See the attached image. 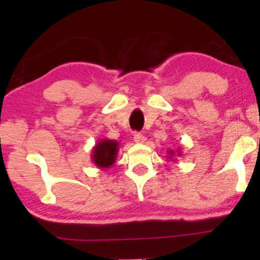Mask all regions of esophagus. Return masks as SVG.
<instances>
[{
	"label": "esophagus",
	"mask_w": 260,
	"mask_h": 260,
	"mask_svg": "<svg viewBox=\"0 0 260 260\" xmlns=\"http://www.w3.org/2000/svg\"><path fill=\"white\" fill-rule=\"evenodd\" d=\"M134 140H135V142H136V143H138V144H143L144 142L147 141V138H145V136H143V135H142V134H135Z\"/></svg>",
	"instance_id": "obj_1"
}]
</instances>
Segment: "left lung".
Here are the masks:
<instances>
[{
  "instance_id": "1",
  "label": "left lung",
  "mask_w": 260,
  "mask_h": 260,
  "mask_svg": "<svg viewBox=\"0 0 260 260\" xmlns=\"http://www.w3.org/2000/svg\"><path fill=\"white\" fill-rule=\"evenodd\" d=\"M181 154H182V152H181L180 147L177 148L176 150H174V149H168V157L169 158H173V156H175V155L181 156Z\"/></svg>"
}]
</instances>
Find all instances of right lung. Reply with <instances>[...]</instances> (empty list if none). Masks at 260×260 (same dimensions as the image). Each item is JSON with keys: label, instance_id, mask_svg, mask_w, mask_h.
Returning <instances> with one entry per match:
<instances>
[{"label": "right lung", "instance_id": "add662e5", "mask_svg": "<svg viewBox=\"0 0 260 260\" xmlns=\"http://www.w3.org/2000/svg\"><path fill=\"white\" fill-rule=\"evenodd\" d=\"M119 150V143L117 141L102 138L92 149V162L99 169H108L115 165L117 154Z\"/></svg>", "mask_w": 260, "mask_h": 260}]
</instances>
